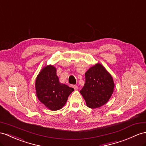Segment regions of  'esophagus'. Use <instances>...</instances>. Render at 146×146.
<instances>
[{
	"instance_id": "1",
	"label": "esophagus",
	"mask_w": 146,
	"mask_h": 146,
	"mask_svg": "<svg viewBox=\"0 0 146 146\" xmlns=\"http://www.w3.org/2000/svg\"><path fill=\"white\" fill-rule=\"evenodd\" d=\"M72 87H73L75 90H77V89H78V87L77 86V85H72Z\"/></svg>"
}]
</instances>
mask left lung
<instances>
[{
    "instance_id": "obj_1",
    "label": "left lung",
    "mask_w": 146,
    "mask_h": 146,
    "mask_svg": "<svg viewBox=\"0 0 146 146\" xmlns=\"http://www.w3.org/2000/svg\"><path fill=\"white\" fill-rule=\"evenodd\" d=\"M85 76V82L80 94L88 108L100 107L109 101L114 91L113 77L100 63L92 66Z\"/></svg>"
}]
</instances>
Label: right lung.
<instances>
[{
	"label": "right lung",
	"instance_id": "add662e5",
	"mask_svg": "<svg viewBox=\"0 0 146 146\" xmlns=\"http://www.w3.org/2000/svg\"><path fill=\"white\" fill-rule=\"evenodd\" d=\"M35 89L38 99L52 111L61 109L66 104L69 95L74 90L61 83L52 65L43 67L36 77Z\"/></svg>",
	"mask_w": 146,
	"mask_h": 146
}]
</instances>
